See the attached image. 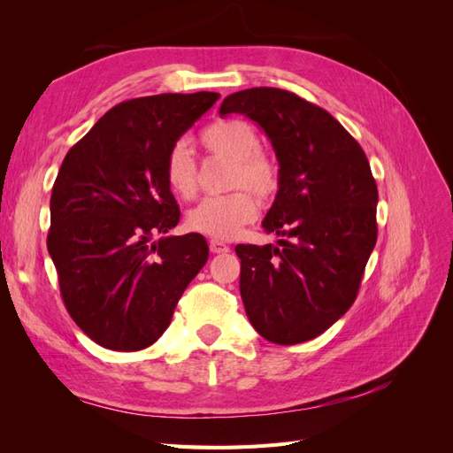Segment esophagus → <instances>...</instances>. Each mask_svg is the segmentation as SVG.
Segmentation results:
<instances>
[{
  "instance_id": "obj_1",
  "label": "esophagus",
  "mask_w": 453,
  "mask_h": 453,
  "mask_svg": "<svg viewBox=\"0 0 453 453\" xmlns=\"http://www.w3.org/2000/svg\"><path fill=\"white\" fill-rule=\"evenodd\" d=\"M210 250H211L213 253H228V251H230L228 245H226L223 240H217V238H211V240H210Z\"/></svg>"
}]
</instances>
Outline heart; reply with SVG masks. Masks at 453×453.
I'll use <instances>...</instances> for the list:
<instances>
[{
  "label": "heart",
  "instance_id": "obj_1",
  "mask_svg": "<svg viewBox=\"0 0 453 453\" xmlns=\"http://www.w3.org/2000/svg\"><path fill=\"white\" fill-rule=\"evenodd\" d=\"M200 143L210 155L232 162L226 188H236L223 196H210L198 202L187 213V226L217 240L234 238L257 217L258 203L252 196L268 200L280 188V168L263 149L258 134L250 122L240 119L217 120L200 134ZM196 162L190 149L180 142L164 158V181L175 196L193 198L198 188ZM251 189L252 196L243 191Z\"/></svg>",
  "mask_w": 453,
  "mask_h": 453
}]
</instances>
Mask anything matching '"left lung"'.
Wrapping results in <instances>:
<instances>
[{
  "mask_svg": "<svg viewBox=\"0 0 453 453\" xmlns=\"http://www.w3.org/2000/svg\"><path fill=\"white\" fill-rule=\"evenodd\" d=\"M272 142L280 188L263 226L276 245H236L240 293L255 331L291 346L325 333L355 303L378 226V188L361 145L319 105L257 87L226 96Z\"/></svg>",
  "mask_w": 453,
  "mask_h": 453,
  "instance_id": "8db88e82",
  "label": "left lung"
}]
</instances>
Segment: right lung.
<instances>
[{
    "label": "right lung",
    "instance_id": "obj_1",
    "mask_svg": "<svg viewBox=\"0 0 453 453\" xmlns=\"http://www.w3.org/2000/svg\"><path fill=\"white\" fill-rule=\"evenodd\" d=\"M217 100V92H195L122 102L67 150L52 187L47 250L67 311L96 344H155L208 260L202 234L168 236L181 213L164 158Z\"/></svg>",
    "mask_w": 453,
    "mask_h": 453
}]
</instances>
